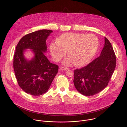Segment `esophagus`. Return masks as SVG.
Wrapping results in <instances>:
<instances>
[{
    "instance_id": "34e87169",
    "label": "esophagus",
    "mask_w": 127,
    "mask_h": 127,
    "mask_svg": "<svg viewBox=\"0 0 127 127\" xmlns=\"http://www.w3.org/2000/svg\"><path fill=\"white\" fill-rule=\"evenodd\" d=\"M60 69L62 70H65V71H66L67 70L69 69L68 68H67V67H64V66H61L60 67Z\"/></svg>"
}]
</instances>
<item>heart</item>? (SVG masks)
<instances>
[{
    "label": "heart",
    "mask_w": 127,
    "mask_h": 127,
    "mask_svg": "<svg viewBox=\"0 0 127 127\" xmlns=\"http://www.w3.org/2000/svg\"><path fill=\"white\" fill-rule=\"evenodd\" d=\"M98 45V39L93 34L67 33L59 36L56 43L50 44V50L56 62L60 61L67 51L69 57L64 60V64L71 65L74 63L77 66H83L93 58Z\"/></svg>",
    "instance_id": "1"
}]
</instances>
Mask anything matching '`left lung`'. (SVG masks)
I'll list each match as a JSON object with an SVG mask.
<instances>
[{
  "label": "left lung",
  "instance_id": "obj_1",
  "mask_svg": "<svg viewBox=\"0 0 127 127\" xmlns=\"http://www.w3.org/2000/svg\"><path fill=\"white\" fill-rule=\"evenodd\" d=\"M116 66V56L109 40L105 37V45L99 57L87 66L74 71L76 90L85 96H93L108 85Z\"/></svg>",
  "mask_w": 127,
  "mask_h": 127
}]
</instances>
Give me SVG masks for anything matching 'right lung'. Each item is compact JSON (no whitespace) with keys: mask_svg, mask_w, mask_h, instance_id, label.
Returning <instances> with one entry per match:
<instances>
[{"mask_svg":"<svg viewBox=\"0 0 127 127\" xmlns=\"http://www.w3.org/2000/svg\"><path fill=\"white\" fill-rule=\"evenodd\" d=\"M53 31L40 30L23 36L19 41L14 56L13 67L19 86L28 94L39 96L48 90L58 71L59 66L51 63L44 53L46 40ZM32 49L34 57L27 60L25 49Z\"/></svg>","mask_w":127,"mask_h":127,"instance_id":"add662e5","label":"right lung"}]
</instances>
